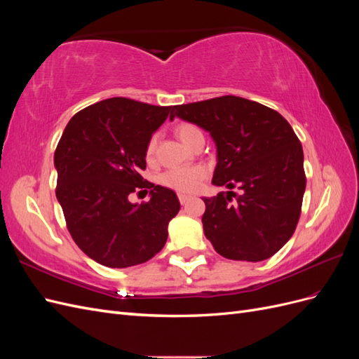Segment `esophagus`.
Returning <instances> with one entry per match:
<instances>
[{
	"mask_svg": "<svg viewBox=\"0 0 359 359\" xmlns=\"http://www.w3.org/2000/svg\"><path fill=\"white\" fill-rule=\"evenodd\" d=\"M178 199H180V203L184 205L191 199V196H190V194H186V193H178Z\"/></svg>",
	"mask_w": 359,
	"mask_h": 359,
	"instance_id": "1",
	"label": "esophagus"
}]
</instances>
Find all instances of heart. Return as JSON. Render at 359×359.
I'll return each mask as SVG.
<instances>
[{
  "label": "heart",
  "mask_w": 359,
  "mask_h": 359,
  "mask_svg": "<svg viewBox=\"0 0 359 359\" xmlns=\"http://www.w3.org/2000/svg\"><path fill=\"white\" fill-rule=\"evenodd\" d=\"M177 135L184 144L191 147L194 140L199 136H203L201 128L190 123H184L177 127ZM157 148V136H151L147 148H145V157L148 161H153L156 156ZM206 177V169L202 165L194 166H184V168H173L168 169L158 177V182L170 190H175L180 193H190L198 189L201 181Z\"/></svg>",
  "instance_id": "obj_1"
}]
</instances>
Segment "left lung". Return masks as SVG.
I'll use <instances>...</instances> for the list:
<instances>
[{"label": "left lung", "instance_id": "left-lung-1", "mask_svg": "<svg viewBox=\"0 0 359 359\" xmlns=\"http://www.w3.org/2000/svg\"><path fill=\"white\" fill-rule=\"evenodd\" d=\"M180 116L210 132L217 145L212 184L238 191L203 198V232L226 259L259 262L297 229L306 172L302 145L286 119L236 95L178 104Z\"/></svg>", "mask_w": 359, "mask_h": 359}]
</instances>
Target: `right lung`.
I'll list each match as a JSON object with an SVG mask.
<instances>
[{
    "label": "right lung",
    "mask_w": 359,
    "mask_h": 359,
    "mask_svg": "<svg viewBox=\"0 0 359 359\" xmlns=\"http://www.w3.org/2000/svg\"><path fill=\"white\" fill-rule=\"evenodd\" d=\"M172 106L112 97L76 114L53 156L55 194L67 229L97 264L128 268L149 260L165 245L168 224L180 211L175 191L144 180L145 148ZM150 191L132 204L128 194ZM140 193V191H139Z\"/></svg>",
    "instance_id": "add662e5"
}]
</instances>
